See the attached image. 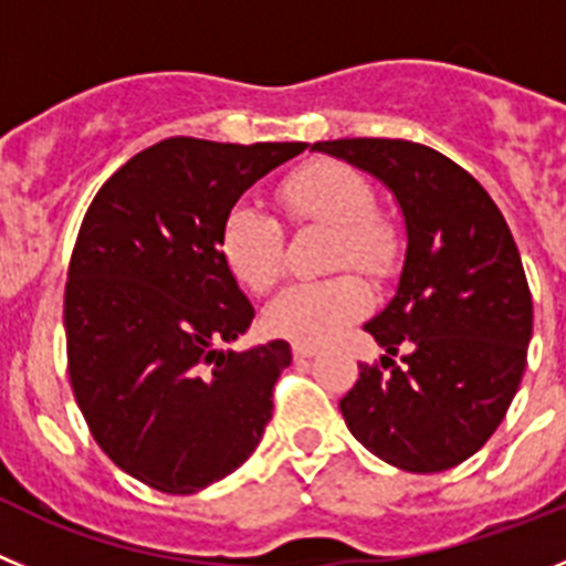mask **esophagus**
I'll list each match as a JSON object with an SVG mask.
<instances>
[{
  "label": "esophagus",
  "mask_w": 566,
  "mask_h": 566,
  "mask_svg": "<svg viewBox=\"0 0 566 566\" xmlns=\"http://www.w3.org/2000/svg\"><path fill=\"white\" fill-rule=\"evenodd\" d=\"M318 353V349H315V346H307V344H295L293 346V355L298 360H304V358H313V355Z\"/></svg>",
  "instance_id": "obj_1"
}]
</instances>
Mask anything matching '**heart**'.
Here are the masks:
<instances>
[{
    "label": "heart",
    "instance_id": "b5f03b06",
    "mask_svg": "<svg viewBox=\"0 0 566 566\" xmlns=\"http://www.w3.org/2000/svg\"><path fill=\"white\" fill-rule=\"evenodd\" d=\"M276 200L293 228H329L327 268L369 279L395 273L400 259L397 228L375 211V188L360 171L338 160H313L290 171ZM220 256L231 276L251 293H268L284 273V231L253 202H233L220 222ZM369 310V290L355 273L315 284H293L271 307L264 324L279 338L318 346L338 338Z\"/></svg>",
    "mask_w": 566,
    "mask_h": 566
}]
</instances>
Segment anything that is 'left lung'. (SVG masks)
<instances>
[{"label":"left lung","mask_w":566,"mask_h":566,"mask_svg":"<svg viewBox=\"0 0 566 566\" xmlns=\"http://www.w3.org/2000/svg\"><path fill=\"white\" fill-rule=\"evenodd\" d=\"M313 149L384 180L409 233L395 298L364 327L386 355L358 364L340 397L346 429L403 471L460 465L499 429L527 366L533 295L511 228L485 188L431 146L344 137Z\"/></svg>","instance_id":"1"}]
</instances>
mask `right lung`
I'll return each instance as SVG.
<instances>
[{
  "label": "right lung",
  "instance_id": "1",
  "mask_svg": "<svg viewBox=\"0 0 566 566\" xmlns=\"http://www.w3.org/2000/svg\"><path fill=\"white\" fill-rule=\"evenodd\" d=\"M307 144L169 137L90 202L64 287L67 371L90 434L120 471L197 493L264 434L287 340L222 353L253 307L220 256L228 208Z\"/></svg>",
  "mask_w": 566,
  "mask_h": 566
}]
</instances>
